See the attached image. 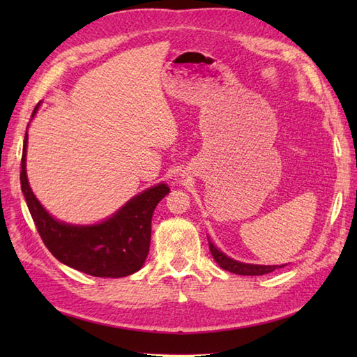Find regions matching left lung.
<instances>
[{"label":"left lung","mask_w":357,"mask_h":357,"mask_svg":"<svg viewBox=\"0 0 357 357\" xmlns=\"http://www.w3.org/2000/svg\"><path fill=\"white\" fill-rule=\"evenodd\" d=\"M208 247H210V252L213 255L215 261L221 265V267L227 271L234 273V275H242V276H261V275H267V273L275 271L276 268H282L284 265H252V264H242L231 259V257L225 256L222 252H219V250L208 242Z\"/></svg>","instance_id":"obj_1"}]
</instances>
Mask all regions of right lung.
Wrapping results in <instances>:
<instances>
[{"mask_svg":"<svg viewBox=\"0 0 357 357\" xmlns=\"http://www.w3.org/2000/svg\"><path fill=\"white\" fill-rule=\"evenodd\" d=\"M36 109L38 105L32 116ZM26 147L27 132L21 158V190L36 230L49 252L59 262L96 278H123L138 271L149 253L151 216L158 202L170 192V188L165 184L149 188L128 201L116 215L98 225L75 227L63 224L55 221L43 208L29 185Z\"/></svg>","mask_w":357,"mask_h":357,"instance_id":"obj_1","label":"right lung"}]
</instances>
